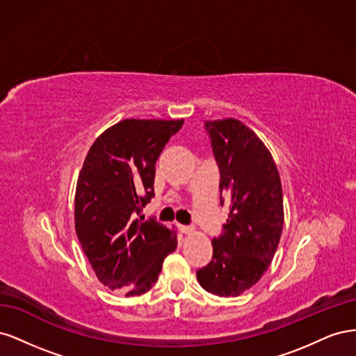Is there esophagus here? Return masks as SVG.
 Instances as JSON below:
<instances>
[{
  "label": "esophagus",
  "instance_id": "obj_1",
  "mask_svg": "<svg viewBox=\"0 0 356 356\" xmlns=\"http://www.w3.org/2000/svg\"><path fill=\"white\" fill-rule=\"evenodd\" d=\"M178 229H179L182 233H186V234L195 232V229H193L191 225H182V224H178Z\"/></svg>",
  "mask_w": 356,
  "mask_h": 356
}]
</instances>
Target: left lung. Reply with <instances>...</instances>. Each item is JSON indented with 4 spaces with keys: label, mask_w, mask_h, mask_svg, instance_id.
Masks as SVG:
<instances>
[{
    "label": "left lung",
    "mask_w": 356,
    "mask_h": 356,
    "mask_svg": "<svg viewBox=\"0 0 356 356\" xmlns=\"http://www.w3.org/2000/svg\"><path fill=\"white\" fill-rule=\"evenodd\" d=\"M220 169V202L229 203L227 224L213 238L208 266L197 281L220 297H236L255 285L270 266L284 227L281 178L272 154L250 127L234 118L207 122Z\"/></svg>",
    "instance_id": "8db88e82"
}]
</instances>
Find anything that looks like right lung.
Listing matches in <instances>:
<instances>
[{
    "label": "right lung",
    "instance_id": "1",
    "mask_svg": "<svg viewBox=\"0 0 356 356\" xmlns=\"http://www.w3.org/2000/svg\"><path fill=\"white\" fill-rule=\"evenodd\" d=\"M182 124L127 118L96 138L86 156L75 190V232L111 291L147 293L177 250V233L154 218L144 221L141 212L154 197L156 161Z\"/></svg>",
    "mask_w": 356,
    "mask_h": 356
}]
</instances>
